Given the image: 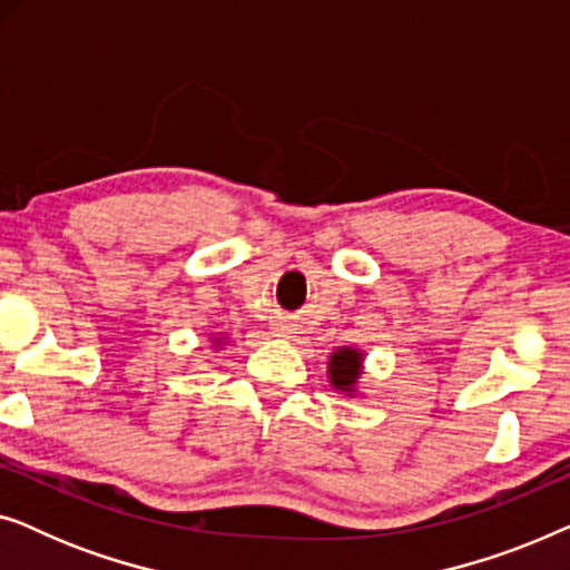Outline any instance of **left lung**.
<instances>
[{
	"instance_id": "1",
	"label": "left lung",
	"mask_w": 570,
	"mask_h": 570,
	"mask_svg": "<svg viewBox=\"0 0 570 570\" xmlns=\"http://www.w3.org/2000/svg\"><path fill=\"white\" fill-rule=\"evenodd\" d=\"M357 373H361V353L355 350H337L330 361V376L334 389H342V392H353Z\"/></svg>"
}]
</instances>
